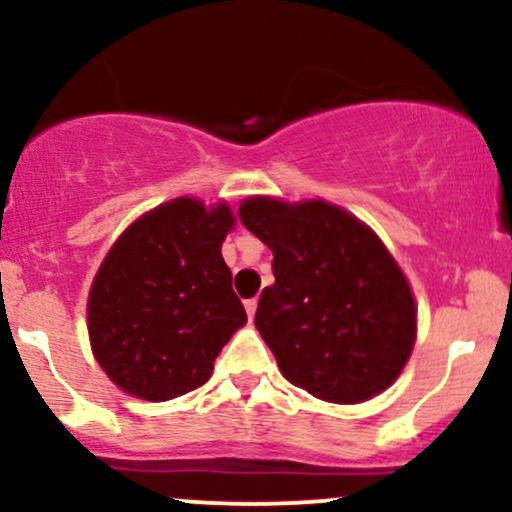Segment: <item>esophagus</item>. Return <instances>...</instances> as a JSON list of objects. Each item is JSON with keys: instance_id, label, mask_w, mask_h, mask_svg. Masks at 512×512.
<instances>
[{"instance_id": "34e87169", "label": "esophagus", "mask_w": 512, "mask_h": 512, "mask_svg": "<svg viewBox=\"0 0 512 512\" xmlns=\"http://www.w3.org/2000/svg\"><path fill=\"white\" fill-rule=\"evenodd\" d=\"M245 310H248V317L252 320L257 313V298H248V301H245Z\"/></svg>"}]
</instances>
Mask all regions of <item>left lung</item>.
Wrapping results in <instances>:
<instances>
[{"mask_svg": "<svg viewBox=\"0 0 512 512\" xmlns=\"http://www.w3.org/2000/svg\"><path fill=\"white\" fill-rule=\"evenodd\" d=\"M238 216L274 252L255 325L286 380L337 404L395 383L414 346L416 308L380 238L320 199L252 197Z\"/></svg>", "mask_w": 512, "mask_h": 512, "instance_id": "1", "label": "left lung"}]
</instances>
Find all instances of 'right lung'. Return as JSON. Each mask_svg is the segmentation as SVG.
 Returning a JSON list of instances; mask_svg holds the SVG:
<instances>
[{
    "instance_id": "add662e5",
    "label": "right lung",
    "mask_w": 512,
    "mask_h": 512,
    "mask_svg": "<svg viewBox=\"0 0 512 512\" xmlns=\"http://www.w3.org/2000/svg\"><path fill=\"white\" fill-rule=\"evenodd\" d=\"M226 204L173 199L122 233L88 296L93 354L117 387L149 402L197 390L248 322L221 243Z\"/></svg>"
}]
</instances>
